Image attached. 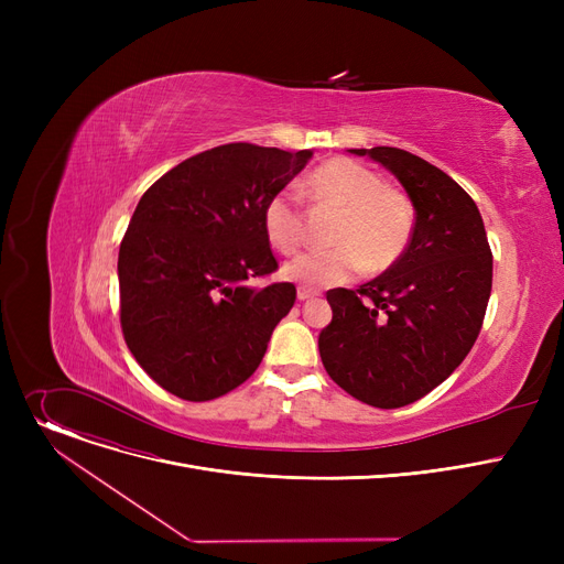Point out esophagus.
Masks as SVG:
<instances>
[{"mask_svg": "<svg viewBox=\"0 0 564 564\" xmlns=\"http://www.w3.org/2000/svg\"><path fill=\"white\" fill-rule=\"evenodd\" d=\"M315 290H308V288H300L297 290V297H300V302H306V300H311V297H315Z\"/></svg>", "mask_w": 564, "mask_h": 564, "instance_id": "34e87169", "label": "esophagus"}]
</instances>
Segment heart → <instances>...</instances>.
<instances>
[{
    "instance_id": "b5f03b06",
    "label": "heart",
    "mask_w": 564,
    "mask_h": 564,
    "mask_svg": "<svg viewBox=\"0 0 564 564\" xmlns=\"http://www.w3.org/2000/svg\"><path fill=\"white\" fill-rule=\"evenodd\" d=\"M308 192L340 210L327 251H308L283 267L285 279L308 288H329L368 272H383L402 256L411 235L409 200L383 187L381 177L349 158L319 164L306 181ZM267 240L281 253L297 251L304 242V217L297 196L283 189L262 210Z\"/></svg>"
}]
</instances>
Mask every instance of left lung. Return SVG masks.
Returning a JSON list of instances; mask_svg holds the SVG:
<instances>
[{"label": "left lung", "mask_w": 564, "mask_h": 564, "mask_svg": "<svg viewBox=\"0 0 564 564\" xmlns=\"http://www.w3.org/2000/svg\"><path fill=\"white\" fill-rule=\"evenodd\" d=\"M389 169L416 224L404 253L359 290L327 292L319 357L343 391L370 406L411 404L446 381L476 343L491 294V249L476 200L423 158L351 148Z\"/></svg>", "instance_id": "left-lung-1"}]
</instances>
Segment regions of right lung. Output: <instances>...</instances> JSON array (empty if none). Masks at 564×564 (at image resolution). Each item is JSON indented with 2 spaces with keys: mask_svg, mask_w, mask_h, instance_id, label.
<instances>
[{
  "mask_svg": "<svg viewBox=\"0 0 564 564\" xmlns=\"http://www.w3.org/2000/svg\"><path fill=\"white\" fill-rule=\"evenodd\" d=\"M311 158L226 143L173 166L141 196L118 251L121 327L164 391L215 400L260 366L297 300L292 283L249 285L279 267L262 210Z\"/></svg>",
  "mask_w": 564,
  "mask_h": 564,
  "instance_id": "right-lung-1",
  "label": "right lung"
}]
</instances>
